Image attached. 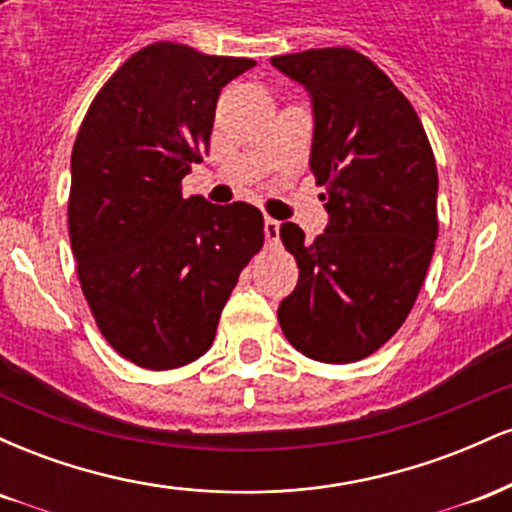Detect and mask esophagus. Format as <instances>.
Segmentation results:
<instances>
[{
    "label": "esophagus",
    "instance_id": "1",
    "mask_svg": "<svg viewBox=\"0 0 512 512\" xmlns=\"http://www.w3.org/2000/svg\"><path fill=\"white\" fill-rule=\"evenodd\" d=\"M264 238H267V245H279V221L276 219H264Z\"/></svg>",
    "mask_w": 512,
    "mask_h": 512
}]
</instances>
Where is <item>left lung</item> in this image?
Wrapping results in <instances>:
<instances>
[{"mask_svg": "<svg viewBox=\"0 0 512 512\" xmlns=\"http://www.w3.org/2000/svg\"><path fill=\"white\" fill-rule=\"evenodd\" d=\"M272 64L310 93V170L330 214L313 243L281 223L298 284L279 325L308 358L361 361L402 327L424 284L438 238L436 158L404 93L361 52L305 50Z\"/></svg>", "mask_w": 512, "mask_h": 512, "instance_id": "8db88e82", "label": "left lung"}]
</instances>
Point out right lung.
Returning a JSON list of instances; mask_svg holds the SVG:
<instances>
[{
	"label": "right lung",
	"mask_w": 512,
	"mask_h": 512,
	"mask_svg": "<svg viewBox=\"0 0 512 512\" xmlns=\"http://www.w3.org/2000/svg\"><path fill=\"white\" fill-rule=\"evenodd\" d=\"M255 64L146 45L98 91L76 134L69 238L81 291L108 344L142 368L207 354L264 243L260 209L180 190L209 151L221 88Z\"/></svg>",
	"instance_id": "obj_1"
}]
</instances>
